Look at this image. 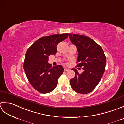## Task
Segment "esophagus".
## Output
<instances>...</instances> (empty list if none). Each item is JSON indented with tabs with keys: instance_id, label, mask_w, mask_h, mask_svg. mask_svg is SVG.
Masks as SVG:
<instances>
[{
	"instance_id": "1",
	"label": "esophagus",
	"mask_w": 124,
	"mask_h": 124,
	"mask_svg": "<svg viewBox=\"0 0 124 124\" xmlns=\"http://www.w3.org/2000/svg\"><path fill=\"white\" fill-rule=\"evenodd\" d=\"M68 70H69V69H68V68H64V71H68Z\"/></svg>"
}]
</instances>
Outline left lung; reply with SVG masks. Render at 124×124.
<instances>
[{"label":"left lung","mask_w":124,"mask_h":124,"mask_svg":"<svg viewBox=\"0 0 124 124\" xmlns=\"http://www.w3.org/2000/svg\"><path fill=\"white\" fill-rule=\"evenodd\" d=\"M69 37L78 52L77 65L83 67L84 71L79 73L77 69L75 77L70 80L72 89L79 93H90L96 87L105 71L106 57L103 50L93 39L83 35L69 33Z\"/></svg>","instance_id":"1"}]
</instances>
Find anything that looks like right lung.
<instances>
[{
    "label": "right lung",
    "instance_id": "add662e5",
    "mask_svg": "<svg viewBox=\"0 0 124 124\" xmlns=\"http://www.w3.org/2000/svg\"><path fill=\"white\" fill-rule=\"evenodd\" d=\"M68 36V33L55 34L41 37L26 52L23 65L25 75L31 85L40 93H49L57 86L64 68L61 65L52 67L48 63V56L56 54L57 44Z\"/></svg>",
    "mask_w": 124,
    "mask_h": 124
}]
</instances>
